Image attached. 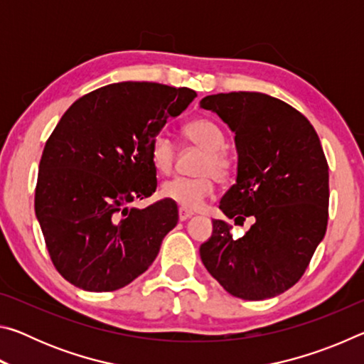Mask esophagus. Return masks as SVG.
I'll return each mask as SVG.
<instances>
[{
	"instance_id": "obj_1",
	"label": "esophagus",
	"mask_w": 364,
	"mask_h": 364,
	"mask_svg": "<svg viewBox=\"0 0 364 364\" xmlns=\"http://www.w3.org/2000/svg\"><path fill=\"white\" fill-rule=\"evenodd\" d=\"M193 212H189V210H183V208H180V210H178V218H180V221H186V220H189L191 217H193Z\"/></svg>"
}]
</instances>
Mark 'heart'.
I'll return each instance as SVG.
<instances>
[{"label":"heart","instance_id":"heart-1","mask_svg":"<svg viewBox=\"0 0 364 364\" xmlns=\"http://www.w3.org/2000/svg\"><path fill=\"white\" fill-rule=\"evenodd\" d=\"M183 134L191 144L204 151L199 167V176L165 181L160 186L164 199L173 202L183 210H197L215 193V176L228 180L234 170V162L225 149L226 134L217 122L212 119H196L183 127ZM176 159V147L170 136L159 133L151 143V160L159 173L167 175L171 171Z\"/></svg>","mask_w":364,"mask_h":364}]
</instances>
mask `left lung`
<instances>
[{"label":"left lung","instance_id":"1","mask_svg":"<svg viewBox=\"0 0 364 364\" xmlns=\"http://www.w3.org/2000/svg\"><path fill=\"white\" fill-rule=\"evenodd\" d=\"M200 107L217 114L236 143V183L220 210L237 225L255 221L234 239L230 225L213 220L202 263L234 297H276L301 278L326 234L329 167L321 143L306 117L268 95H212Z\"/></svg>","mask_w":364,"mask_h":364}]
</instances>
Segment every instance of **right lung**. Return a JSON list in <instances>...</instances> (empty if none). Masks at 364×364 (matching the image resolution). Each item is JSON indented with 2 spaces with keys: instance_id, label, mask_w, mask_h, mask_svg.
I'll use <instances>...</instances> for the list:
<instances>
[{
  "instance_id": "add662e5",
  "label": "right lung",
  "mask_w": 364,
  "mask_h": 364,
  "mask_svg": "<svg viewBox=\"0 0 364 364\" xmlns=\"http://www.w3.org/2000/svg\"><path fill=\"white\" fill-rule=\"evenodd\" d=\"M189 88L122 82L67 109L46 141L35 213L54 267L90 292L125 287L151 267L178 223L167 199L130 208L157 188L151 143L196 97Z\"/></svg>"
}]
</instances>
